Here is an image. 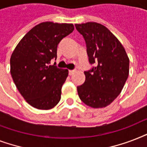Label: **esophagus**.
<instances>
[{"mask_svg": "<svg viewBox=\"0 0 147 147\" xmlns=\"http://www.w3.org/2000/svg\"><path fill=\"white\" fill-rule=\"evenodd\" d=\"M74 72H75V71H74V70H69V76H72V75L74 74Z\"/></svg>", "mask_w": 147, "mask_h": 147, "instance_id": "obj_1", "label": "esophagus"}]
</instances>
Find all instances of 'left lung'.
<instances>
[{
  "instance_id": "8db88e82",
  "label": "left lung",
  "mask_w": 147,
  "mask_h": 147,
  "mask_svg": "<svg viewBox=\"0 0 147 147\" xmlns=\"http://www.w3.org/2000/svg\"><path fill=\"white\" fill-rule=\"evenodd\" d=\"M86 42L88 60L96 63L85 71L84 84L77 87L78 96L93 108L107 107L118 96L129 76L130 60L117 38L95 22L76 24Z\"/></svg>"
}]
</instances>
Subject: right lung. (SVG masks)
Here are the masks:
<instances>
[{
  "label": "right lung",
  "mask_w": 147,
  "mask_h": 147,
  "mask_svg": "<svg viewBox=\"0 0 147 147\" xmlns=\"http://www.w3.org/2000/svg\"><path fill=\"white\" fill-rule=\"evenodd\" d=\"M74 29L72 24L41 23L22 38L13 52L10 74L20 93L32 107L49 110L59 102L69 71L49 64L57 58L58 44Z\"/></svg>",
  "instance_id": "obj_1"
}]
</instances>
